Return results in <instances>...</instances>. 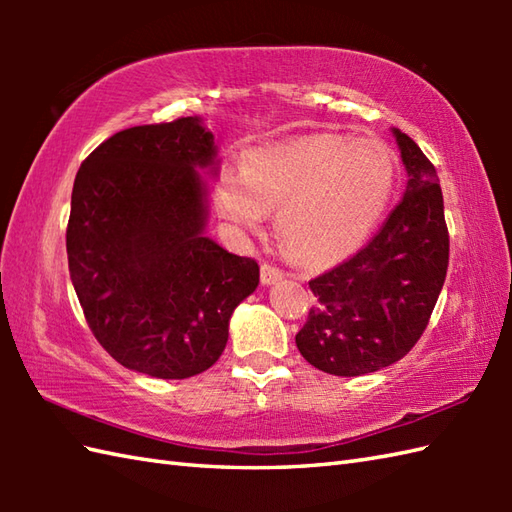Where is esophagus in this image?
I'll list each match as a JSON object with an SVG mask.
<instances>
[{
	"label": "esophagus",
	"mask_w": 512,
	"mask_h": 512,
	"mask_svg": "<svg viewBox=\"0 0 512 512\" xmlns=\"http://www.w3.org/2000/svg\"><path fill=\"white\" fill-rule=\"evenodd\" d=\"M281 277H284L281 268H277L275 264H270V262H262V284L270 286V284H275V281H279Z\"/></svg>",
	"instance_id": "1"
}]
</instances>
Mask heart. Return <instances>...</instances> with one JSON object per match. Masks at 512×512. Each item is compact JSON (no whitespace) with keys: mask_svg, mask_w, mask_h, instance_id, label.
I'll return each instance as SVG.
<instances>
[{"mask_svg":"<svg viewBox=\"0 0 512 512\" xmlns=\"http://www.w3.org/2000/svg\"><path fill=\"white\" fill-rule=\"evenodd\" d=\"M396 182L389 147L372 138L308 134L259 147L242 173L215 182V206L244 228H259L279 209L277 231L286 250L308 264H328L361 246L383 217Z\"/></svg>","mask_w":512,"mask_h":512,"instance_id":"1","label":"heart"}]
</instances>
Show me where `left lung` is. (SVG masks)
I'll return each instance as SVG.
<instances>
[{"instance_id": "1", "label": "left lung", "mask_w": 512, "mask_h": 512, "mask_svg": "<svg viewBox=\"0 0 512 512\" xmlns=\"http://www.w3.org/2000/svg\"><path fill=\"white\" fill-rule=\"evenodd\" d=\"M407 189L376 235L310 279L314 306L297 334L310 365L363 376L400 361L427 330L449 268V228L436 167L394 129Z\"/></svg>"}]
</instances>
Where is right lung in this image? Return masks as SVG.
Listing matches in <instances>:
<instances>
[{
	"instance_id": "right-lung-1",
	"label": "right lung",
	"mask_w": 512,
	"mask_h": 512,
	"mask_svg": "<svg viewBox=\"0 0 512 512\" xmlns=\"http://www.w3.org/2000/svg\"><path fill=\"white\" fill-rule=\"evenodd\" d=\"M213 158V134L182 116L110 136L74 178L70 279L96 341L134 372L180 380L209 369L235 306L259 284L253 257L202 233L195 167Z\"/></svg>"
}]
</instances>
